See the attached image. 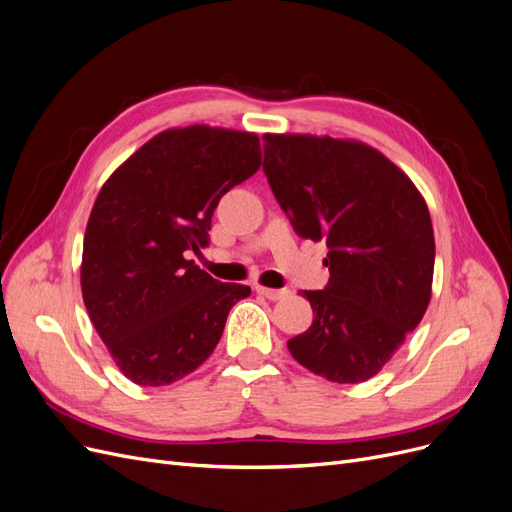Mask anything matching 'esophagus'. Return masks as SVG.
Segmentation results:
<instances>
[{"instance_id": "1", "label": "esophagus", "mask_w": 512, "mask_h": 512, "mask_svg": "<svg viewBox=\"0 0 512 512\" xmlns=\"http://www.w3.org/2000/svg\"><path fill=\"white\" fill-rule=\"evenodd\" d=\"M256 292L260 297H265L269 301H280L284 297H288V290H275V288H265V286H256Z\"/></svg>"}]
</instances>
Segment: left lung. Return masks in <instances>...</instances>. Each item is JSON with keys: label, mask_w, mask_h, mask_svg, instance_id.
Listing matches in <instances>:
<instances>
[{"label": "left lung", "mask_w": 512, "mask_h": 512, "mask_svg": "<svg viewBox=\"0 0 512 512\" xmlns=\"http://www.w3.org/2000/svg\"><path fill=\"white\" fill-rule=\"evenodd\" d=\"M265 175L303 239L324 241L329 284L303 290L314 309L288 350L339 384L374 378L423 320L433 282L425 198L378 149L348 138L265 134Z\"/></svg>", "instance_id": "1"}]
</instances>
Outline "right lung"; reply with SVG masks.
<instances>
[{
  "mask_svg": "<svg viewBox=\"0 0 512 512\" xmlns=\"http://www.w3.org/2000/svg\"><path fill=\"white\" fill-rule=\"evenodd\" d=\"M260 138L211 126L156 134L106 179L81 262L87 314L119 371L173 384L218 346L230 307L250 286L224 284L185 252L209 243L213 211L260 168Z\"/></svg>",
  "mask_w": 512,
  "mask_h": 512,
  "instance_id": "add662e5",
  "label": "right lung"
}]
</instances>
